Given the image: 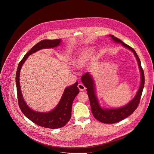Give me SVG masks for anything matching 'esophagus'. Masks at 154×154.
Returning <instances> with one entry per match:
<instances>
[{
  "label": "esophagus",
  "instance_id": "1",
  "mask_svg": "<svg viewBox=\"0 0 154 154\" xmlns=\"http://www.w3.org/2000/svg\"><path fill=\"white\" fill-rule=\"evenodd\" d=\"M78 88H79V89L80 91H84L86 89V88L85 87L84 85L82 84H79L78 85Z\"/></svg>",
  "mask_w": 154,
  "mask_h": 154
}]
</instances>
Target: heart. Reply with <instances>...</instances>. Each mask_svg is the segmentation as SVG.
Here are the masks:
<instances>
[{
	"instance_id": "1",
	"label": "heart",
	"mask_w": 154,
	"mask_h": 154,
	"mask_svg": "<svg viewBox=\"0 0 154 154\" xmlns=\"http://www.w3.org/2000/svg\"><path fill=\"white\" fill-rule=\"evenodd\" d=\"M92 51L91 49H84L78 52L73 58V64L75 67L81 68L87 65L91 56Z\"/></svg>"
}]
</instances>
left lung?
<instances>
[{
  "label": "left lung",
  "instance_id": "8db88e82",
  "mask_svg": "<svg viewBox=\"0 0 154 154\" xmlns=\"http://www.w3.org/2000/svg\"><path fill=\"white\" fill-rule=\"evenodd\" d=\"M113 41L116 43H120L124 47L132 52L134 55L137 61L138 67L140 73V82L139 88L134 97L125 106L119 108L103 107L99 101L95 88V79L93 76L90 72H88L83 75L81 77V81L84 86L87 88L88 95L89 96L90 106L92 113L94 117L98 121L106 124H113L121 121L129 116L138 107L140 103V99L142 95L143 89L145 85V76L143 70L142 68L140 61L135 50L121 41L120 39L115 37L113 35H109Z\"/></svg>",
  "mask_w": 154,
  "mask_h": 154
}]
</instances>
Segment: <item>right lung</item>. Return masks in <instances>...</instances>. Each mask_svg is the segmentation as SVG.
<instances>
[{"label": "right lung", "instance_id": "right-lung-1", "mask_svg": "<svg viewBox=\"0 0 154 154\" xmlns=\"http://www.w3.org/2000/svg\"><path fill=\"white\" fill-rule=\"evenodd\" d=\"M61 39L55 40L45 39L38 42L28 51L20 62L16 75V84L18 97L19 106L24 115L30 120L39 126L57 129L65 126L69 121L73 102L77 95L79 93L77 88L78 82L65 88L61 99L56 107L48 112H38L32 109L25 102L23 98L20 82V75L21 68L29 56L42 49H49L59 46L61 43Z\"/></svg>", "mask_w": 154, "mask_h": 154}]
</instances>
